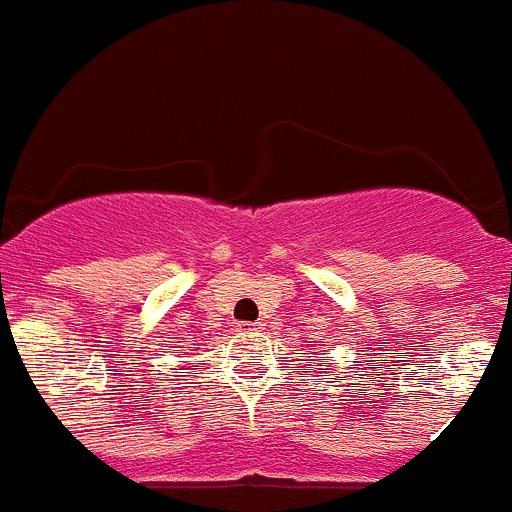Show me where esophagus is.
<instances>
[{"instance_id":"34e87169","label":"esophagus","mask_w":512,"mask_h":512,"mask_svg":"<svg viewBox=\"0 0 512 512\" xmlns=\"http://www.w3.org/2000/svg\"><path fill=\"white\" fill-rule=\"evenodd\" d=\"M236 332H238V335H243V337L259 335V332H261V325H259V322H241V325L236 327Z\"/></svg>"}]
</instances>
